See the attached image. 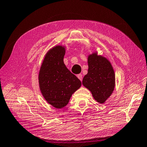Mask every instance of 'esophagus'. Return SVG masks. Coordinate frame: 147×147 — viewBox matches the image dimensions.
I'll list each match as a JSON object with an SVG mask.
<instances>
[{
  "instance_id": "obj_1",
  "label": "esophagus",
  "mask_w": 147,
  "mask_h": 147,
  "mask_svg": "<svg viewBox=\"0 0 147 147\" xmlns=\"http://www.w3.org/2000/svg\"><path fill=\"white\" fill-rule=\"evenodd\" d=\"M77 77H78V79H79L80 81L82 80V74H78V75H77Z\"/></svg>"
}]
</instances>
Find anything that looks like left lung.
<instances>
[{
	"label": "left lung",
	"instance_id": "left-lung-1",
	"mask_svg": "<svg viewBox=\"0 0 147 147\" xmlns=\"http://www.w3.org/2000/svg\"><path fill=\"white\" fill-rule=\"evenodd\" d=\"M88 73L82 84L91 92L94 100L100 104L110 96L115 88V73L108 59L93 53L88 56Z\"/></svg>",
	"mask_w": 147,
	"mask_h": 147
}]
</instances>
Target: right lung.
<instances>
[{
  "label": "right lung",
  "instance_id": "add662e5",
  "mask_svg": "<svg viewBox=\"0 0 147 147\" xmlns=\"http://www.w3.org/2000/svg\"><path fill=\"white\" fill-rule=\"evenodd\" d=\"M63 46L51 49L45 56L39 73V88L47 102L57 109L68 104L72 94L81 86V81L63 63Z\"/></svg>",
  "mask_w": 147,
  "mask_h": 147
}]
</instances>
